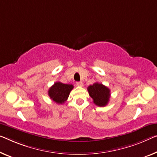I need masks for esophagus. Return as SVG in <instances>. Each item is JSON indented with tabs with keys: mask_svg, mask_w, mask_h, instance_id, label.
Masks as SVG:
<instances>
[{
	"mask_svg": "<svg viewBox=\"0 0 157 157\" xmlns=\"http://www.w3.org/2000/svg\"><path fill=\"white\" fill-rule=\"evenodd\" d=\"M76 85L78 86L82 87L83 86V82H82V81H79V82H76Z\"/></svg>",
	"mask_w": 157,
	"mask_h": 157,
	"instance_id": "obj_1",
	"label": "esophagus"
}]
</instances>
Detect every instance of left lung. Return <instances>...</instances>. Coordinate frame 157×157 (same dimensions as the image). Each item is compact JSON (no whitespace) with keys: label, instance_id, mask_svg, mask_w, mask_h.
Listing matches in <instances>:
<instances>
[{"label":"left lung","instance_id":"left-lung-1","mask_svg":"<svg viewBox=\"0 0 157 157\" xmlns=\"http://www.w3.org/2000/svg\"><path fill=\"white\" fill-rule=\"evenodd\" d=\"M88 91L93 102L98 107H105L109 102L110 90L103 84L95 83L88 87Z\"/></svg>","mask_w":157,"mask_h":157}]
</instances>
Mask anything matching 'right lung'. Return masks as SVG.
<instances>
[{
	"label": "right lung",
	"instance_id": "1",
	"mask_svg": "<svg viewBox=\"0 0 157 157\" xmlns=\"http://www.w3.org/2000/svg\"><path fill=\"white\" fill-rule=\"evenodd\" d=\"M74 88L71 84H64L61 82H55L48 90V95L57 104H63L66 102L71 90Z\"/></svg>",
	"mask_w": 157,
	"mask_h": 157
}]
</instances>
